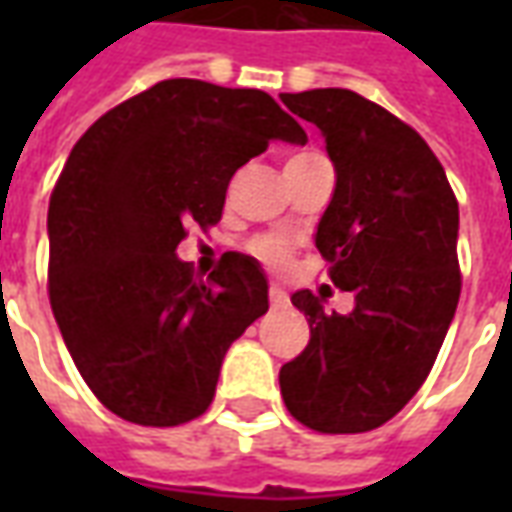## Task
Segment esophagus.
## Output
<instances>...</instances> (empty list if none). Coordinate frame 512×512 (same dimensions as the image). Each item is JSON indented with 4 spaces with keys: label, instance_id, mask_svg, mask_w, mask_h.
Wrapping results in <instances>:
<instances>
[{
    "label": "esophagus",
    "instance_id": "obj_1",
    "mask_svg": "<svg viewBox=\"0 0 512 512\" xmlns=\"http://www.w3.org/2000/svg\"><path fill=\"white\" fill-rule=\"evenodd\" d=\"M268 299H271V307H274V310H285L290 304L288 293L279 288V285H271V288H268Z\"/></svg>",
    "mask_w": 512,
    "mask_h": 512
}]
</instances>
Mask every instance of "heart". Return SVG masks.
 <instances>
[{
  "mask_svg": "<svg viewBox=\"0 0 512 512\" xmlns=\"http://www.w3.org/2000/svg\"><path fill=\"white\" fill-rule=\"evenodd\" d=\"M252 252H255L260 260H266L268 266H285L290 257V246L288 241H282V238H260L252 246Z\"/></svg>",
  "mask_w": 512,
  "mask_h": 512,
  "instance_id": "1",
  "label": "heart"
}]
</instances>
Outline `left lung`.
I'll return each instance as SVG.
<instances>
[{
    "label": "left lung",
    "instance_id": "1",
    "mask_svg": "<svg viewBox=\"0 0 512 512\" xmlns=\"http://www.w3.org/2000/svg\"><path fill=\"white\" fill-rule=\"evenodd\" d=\"M321 128L334 194L315 246L354 293L348 315L310 290L290 301L310 343L279 370L285 406L321 433H365L417 395L461 296L458 202L428 142L373 101L340 87L279 95Z\"/></svg>",
    "mask_w": 512,
    "mask_h": 512
}]
</instances>
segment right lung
I'll use <instances>...</instances> for the list:
<instances>
[{
	"mask_svg": "<svg viewBox=\"0 0 512 512\" xmlns=\"http://www.w3.org/2000/svg\"><path fill=\"white\" fill-rule=\"evenodd\" d=\"M307 134L263 90L167 79L73 145L49 202V299L62 340L112 414L172 428L211 406L227 348L268 312L255 257L197 282L175 252L222 219L235 169Z\"/></svg>",
	"mask_w": 512,
	"mask_h": 512,
	"instance_id": "obj_1",
	"label": "right lung"
}]
</instances>
